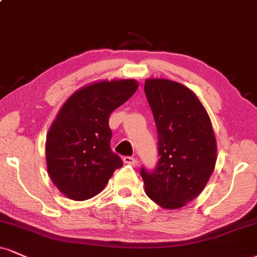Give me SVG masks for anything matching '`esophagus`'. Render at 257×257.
Returning a JSON list of instances; mask_svg holds the SVG:
<instances>
[{"label": "esophagus", "instance_id": "1", "mask_svg": "<svg viewBox=\"0 0 257 257\" xmlns=\"http://www.w3.org/2000/svg\"><path fill=\"white\" fill-rule=\"evenodd\" d=\"M123 162H124V164H129V165H134L135 163H137V159L133 158V157H123Z\"/></svg>", "mask_w": 257, "mask_h": 257}]
</instances>
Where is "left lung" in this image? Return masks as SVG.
<instances>
[{
    "label": "left lung",
    "mask_w": 257,
    "mask_h": 257,
    "mask_svg": "<svg viewBox=\"0 0 257 257\" xmlns=\"http://www.w3.org/2000/svg\"><path fill=\"white\" fill-rule=\"evenodd\" d=\"M145 94L158 133V162L141 166L146 194L168 209L183 207L203 190L217 160V142L205 107L190 89L148 79Z\"/></svg>",
    "instance_id": "obj_1"
}]
</instances>
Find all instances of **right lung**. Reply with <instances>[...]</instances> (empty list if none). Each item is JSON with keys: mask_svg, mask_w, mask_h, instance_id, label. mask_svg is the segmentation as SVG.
Returning <instances> with one entry per match:
<instances>
[{"mask_svg": "<svg viewBox=\"0 0 257 257\" xmlns=\"http://www.w3.org/2000/svg\"><path fill=\"white\" fill-rule=\"evenodd\" d=\"M138 89L135 80L100 81L86 86L66 101L46 137V164L62 194L82 201L100 193L115 170L109 117Z\"/></svg>", "mask_w": 257, "mask_h": 257, "instance_id": "1", "label": "right lung"}]
</instances>
